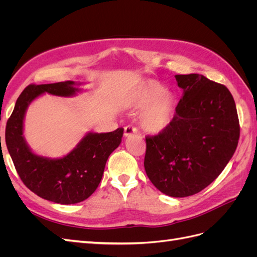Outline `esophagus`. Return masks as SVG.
Listing matches in <instances>:
<instances>
[{
    "instance_id": "esophagus-1",
    "label": "esophagus",
    "mask_w": 257,
    "mask_h": 257,
    "mask_svg": "<svg viewBox=\"0 0 257 257\" xmlns=\"http://www.w3.org/2000/svg\"><path fill=\"white\" fill-rule=\"evenodd\" d=\"M135 134H137V128L136 127L132 126V125H127V126L124 127V136H125V137H130V136L135 135Z\"/></svg>"
}]
</instances>
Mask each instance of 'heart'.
Wrapping results in <instances>:
<instances>
[{
	"instance_id": "obj_1",
	"label": "heart",
	"mask_w": 257,
	"mask_h": 257,
	"mask_svg": "<svg viewBox=\"0 0 257 257\" xmlns=\"http://www.w3.org/2000/svg\"><path fill=\"white\" fill-rule=\"evenodd\" d=\"M125 100L132 109H143L141 125L149 133H161L173 120L176 98L158 80L146 78L138 81L128 90Z\"/></svg>"
}]
</instances>
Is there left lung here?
Wrapping results in <instances>:
<instances>
[{
    "instance_id": "8db88e82",
    "label": "left lung",
    "mask_w": 257,
    "mask_h": 257,
    "mask_svg": "<svg viewBox=\"0 0 257 257\" xmlns=\"http://www.w3.org/2000/svg\"><path fill=\"white\" fill-rule=\"evenodd\" d=\"M183 90L169 126L146 137L145 169L162 193L191 196L223 172L234 155L240 127L229 90L199 74L176 75Z\"/></svg>"
}]
</instances>
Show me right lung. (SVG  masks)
I'll return each instance as SVG.
<instances>
[{"instance_id": "obj_1", "label": "right lung", "mask_w": 257, "mask_h": 257, "mask_svg": "<svg viewBox=\"0 0 257 257\" xmlns=\"http://www.w3.org/2000/svg\"><path fill=\"white\" fill-rule=\"evenodd\" d=\"M72 80L30 84L18 97L7 121L5 142L22 180L40 197L62 205H72L90 197L102 180L106 162L119 147L123 128L109 133L89 132L63 158L51 159L34 153L23 135V121L28 107L44 93L71 97L82 90Z\"/></svg>"}]
</instances>
